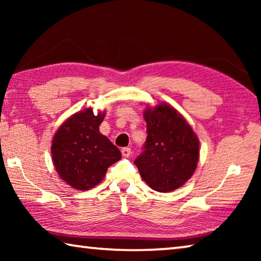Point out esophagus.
Returning a JSON list of instances; mask_svg holds the SVG:
<instances>
[{
	"mask_svg": "<svg viewBox=\"0 0 261 261\" xmlns=\"http://www.w3.org/2000/svg\"><path fill=\"white\" fill-rule=\"evenodd\" d=\"M121 152H122V155L124 158H129L131 155V148H129V147L122 148Z\"/></svg>",
	"mask_w": 261,
	"mask_h": 261,
	"instance_id": "obj_1",
	"label": "esophagus"
}]
</instances>
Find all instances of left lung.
Wrapping results in <instances>:
<instances>
[{"mask_svg":"<svg viewBox=\"0 0 261 261\" xmlns=\"http://www.w3.org/2000/svg\"><path fill=\"white\" fill-rule=\"evenodd\" d=\"M147 138L135 160L149 188L170 192L185 184L199 160V139L191 125L170 105L160 103L144 112Z\"/></svg>","mask_w":261,"mask_h":261,"instance_id":"left-lung-1","label":"left lung"}]
</instances>
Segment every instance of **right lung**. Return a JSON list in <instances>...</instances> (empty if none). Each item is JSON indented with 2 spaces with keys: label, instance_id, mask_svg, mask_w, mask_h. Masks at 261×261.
<instances>
[{
  "label": "right lung",
  "instance_id": "add662e5",
  "mask_svg": "<svg viewBox=\"0 0 261 261\" xmlns=\"http://www.w3.org/2000/svg\"><path fill=\"white\" fill-rule=\"evenodd\" d=\"M105 112L94 115L92 108L70 116L53 138L51 156L60 177L73 189L86 191L103 179L108 167L122 158L120 149L99 126Z\"/></svg>",
  "mask_w": 261,
  "mask_h": 261
}]
</instances>
